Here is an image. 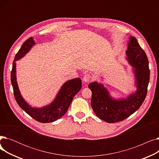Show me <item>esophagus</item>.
<instances>
[{
  "instance_id": "34e87169",
  "label": "esophagus",
  "mask_w": 159,
  "mask_h": 159,
  "mask_svg": "<svg viewBox=\"0 0 159 159\" xmlns=\"http://www.w3.org/2000/svg\"><path fill=\"white\" fill-rule=\"evenodd\" d=\"M91 78V76L89 75V74H86L84 75V77H83V82H89L90 79Z\"/></svg>"
}]
</instances>
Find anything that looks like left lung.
Masks as SVG:
<instances>
[{
	"label": "left lung",
	"instance_id": "1",
	"mask_svg": "<svg viewBox=\"0 0 159 159\" xmlns=\"http://www.w3.org/2000/svg\"><path fill=\"white\" fill-rule=\"evenodd\" d=\"M126 59L133 67L137 89L126 98H114L101 83L91 82V104L96 115L108 123L122 121L134 113L143 103L149 82V69L148 57L134 37H129Z\"/></svg>",
	"mask_w": 159,
	"mask_h": 159
}]
</instances>
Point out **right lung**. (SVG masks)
Returning a JSON list of instances; mask_svg holds the SVG:
<instances>
[{"mask_svg":"<svg viewBox=\"0 0 159 159\" xmlns=\"http://www.w3.org/2000/svg\"><path fill=\"white\" fill-rule=\"evenodd\" d=\"M35 44L33 38H29L23 43L15 57L11 72V81L14 96L19 106L33 119L42 123L52 122L61 119L68 110L73 97L82 88V80L80 78H76L66 81L58 91L55 99L47 106L34 107L29 105L22 97L16 81L15 62L24 57Z\"/></svg>","mask_w":159,"mask_h":159,"instance_id":"obj_1","label":"right lung"}]
</instances>
